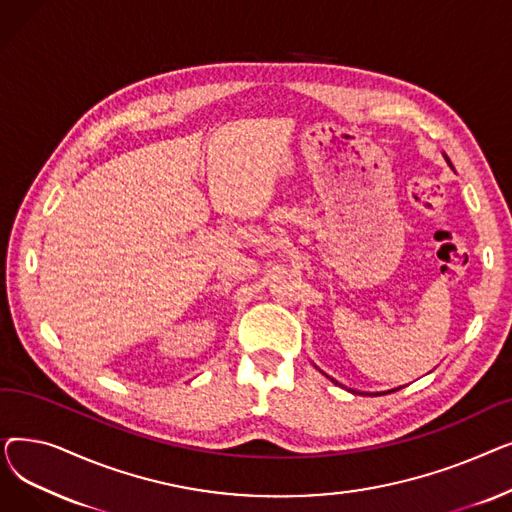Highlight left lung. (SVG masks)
I'll list each match as a JSON object with an SVG mask.
<instances>
[{
	"label": "left lung",
	"mask_w": 512,
	"mask_h": 512,
	"mask_svg": "<svg viewBox=\"0 0 512 512\" xmlns=\"http://www.w3.org/2000/svg\"><path fill=\"white\" fill-rule=\"evenodd\" d=\"M446 159H448V157H446ZM448 164H450V159H448ZM332 382H334V380H332ZM386 394H388V392H386Z\"/></svg>",
	"instance_id": "left-lung-1"
}]
</instances>
